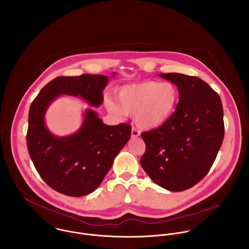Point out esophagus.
<instances>
[{"instance_id": "1", "label": "esophagus", "mask_w": 249, "mask_h": 249, "mask_svg": "<svg viewBox=\"0 0 249 249\" xmlns=\"http://www.w3.org/2000/svg\"><path fill=\"white\" fill-rule=\"evenodd\" d=\"M139 135H140V132H139L137 129L132 128V130H131V137H132V138H136V137H138Z\"/></svg>"}]
</instances>
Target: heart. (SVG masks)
I'll list each match as a JSON object with an SVG mask.
<instances>
[{
  "label": "heart",
  "instance_id": "1",
  "mask_svg": "<svg viewBox=\"0 0 249 249\" xmlns=\"http://www.w3.org/2000/svg\"><path fill=\"white\" fill-rule=\"evenodd\" d=\"M117 103L107 100V109L120 117L134 116L142 130L162 126L174 115L179 101L178 87L172 82L146 80L125 85L117 91Z\"/></svg>",
  "mask_w": 249,
  "mask_h": 249
}]
</instances>
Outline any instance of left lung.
<instances>
[{
    "mask_svg": "<svg viewBox=\"0 0 249 249\" xmlns=\"http://www.w3.org/2000/svg\"><path fill=\"white\" fill-rule=\"evenodd\" d=\"M159 76L178 86L179 102L166 124L141 134L145 152L140 163L157 185L181 192L210 171L223 141V108L218 94L197 76L178 72Z\"/></svg>",
    "mask_w": 249,
    "mask_h": 249,
    "instance_id": "left-lung-1",
    "label": "left lung"
}]
</instances>
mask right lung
<instances>
[{"instance_id":"obj_1","label":"right lung","mask_w":249,"mask_h":249,"mask_svg":"<svg viewBox=\"0 0 249 249\" xmlns=\"http://www.w3.org/2000/svg\"><path fill=\"white\" fill-rule=\"evenodd\" d=\"M115 74L114 71L112 75ZM108 80L103 74L58 76L41 89L30 107L27 133L30 156L40 177L58 193L78 197L94 192L129 140L131 126L107 125L96 111L86 109L75 133L57 137L45 124L46 111L61 95L79 97L91 107H99Z\"/></svg>"}]
</instances>
